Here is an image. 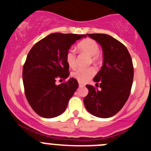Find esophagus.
<instances>
[{
    "instance_id": "1",
    "label": "esophagus",
    "mask_w": 151,
    "mask_h": 151,
    "mask_svg": "<svg viewBox=\"0 0 151 151\" xmlns=\"http://www.w3.org/2000/svg\"><path fill=\"white\" fill-rule=\"evenodd\" d=\"M78 85H79V87H84V86H85V84L84 83H82V82H78Z\"/></svg>"
}]
</instances>
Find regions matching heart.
<instances>
[{
    "instance_id": "1",
    "label": "heart",
    "mask_w": 151,
    "mask_h": 151,
    "mask_svg": "<svg viewBox=\"0 0 151 151\" xmlns=\"http://www.w3.org/2000/svg\"><path fill=\"white\" fill-rule=\"evenodd\" d=\"M79 50L91 56V60L93 63H98L100 60L99 45L94 40L86 38L81 41L77 45ZM66 61L68 66L71 68L76 67V52L73 49H69L66 54ZM96 74V69L93 66L87 68H80L76 69L72 73L73 78L80 82H86Z\"/></svg>"
}]
</instances>
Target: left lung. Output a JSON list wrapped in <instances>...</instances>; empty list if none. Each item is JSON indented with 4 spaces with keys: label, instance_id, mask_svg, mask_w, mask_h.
Masks as SVG:
<instances>
[{
    "label": "left lung",
    "instance_id": "1",
    "mask_svg": "<svg viewBox=\"0 0 151 151\" xmlns=\"http://www.w3.org/2000/svg\"><path fill=\"white\" fill-rule=\"evenodd\" d=\"M87 35L101 45L104 62L94 78L97 87L86 85L88 94L84 99V104L92 115L109 118L116 114L129 98L134 77L132 60L125 45L112 36Z\"/></svg>",
    "mask_w": 151,
    "mask_h": 151
}]
</instances>
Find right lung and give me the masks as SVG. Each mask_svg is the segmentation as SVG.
Segmentation results:
<instances>
[{
  "label": "right lung",
  "mask_w": 151,
  "mask_h": 151,
  "mask_svg": "<svg viewBox=\"0 0 151 151\" xmlns=\"http://www.w3.org/2000/svg\"><path fill=\"white\" fill-rule=\"evenodd\" d=\"M85 35L53 33L32 47L22 69L24 91L31 107L40 116L54 118L62 114L78 88L71 78L60 85L57 80L69 76L66 54L70 47Z\"/></svg>",
  "instance_id": "obj_1"
}]
</instances>
